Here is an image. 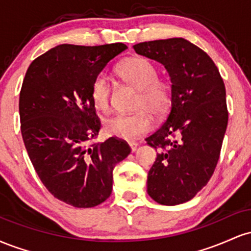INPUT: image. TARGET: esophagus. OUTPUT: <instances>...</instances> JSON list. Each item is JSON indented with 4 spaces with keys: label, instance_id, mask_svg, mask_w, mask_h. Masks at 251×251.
Returning a JSON list of instances; mask_svg holds the SVG:
<instances>
[{
    "label": "esophagus",
    "instance_id": "34e87169",
    "mask_svg": "<svg viewBox=\"0 0 251 251\" xmlns=\"http://www.w3.org/2000/svg\"><path fill=\"white\" fill-rule=\"evenodd\" d=\"M128 144H129V148H131V150H132V152H134L138 148V144L135 142H129Z\"/></svg>",
    "mask_w": 251,
    "mask_h": 251
}]
</instances>
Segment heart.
<instances>
[{
    "label": "heart",
    "mask_w": 251,
    "mask_h": 251,
    "mask_svg": "<svg viewBox=\"0 0 251 251\" xmlns=\"http://www.w3.org/2000/svg\"><path fill=\"white\" fill-rule=\"evenodd\" d=\"M117 74L123 81L139 91L133 114H119L105 124L108 134L124 140H133L150 131L152 126L150 114L160 117L169 111L172 101L171 86L158 77L157 67L143 57H132L120 63ZM91 98L94 106L107 112L111 106V83L103 73L98 74L92 82Z\"/></svg>",
    "instance_id": "1"
}]
</instances>
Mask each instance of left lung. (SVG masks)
Returning <instances> with one entry per match:
<instances>
[{"mask_svg":"<svg viewBox=\"0 0 251 251\" xmlns=\"http://www.w3.org/2000/svg\"><path fill=\"white\" fill-rule=\"evenodd\" d=\"M135 53L164 65L172 101L165 123L146 138L160 149L148 194L163 205L185 203L214 174L227 126L226 86L211 57L181 37L137 43Z\"/></svg>","mask_w":251,"mask_h":251,"instance_id":"8db88e82","label":"left lung"}]
</instances>
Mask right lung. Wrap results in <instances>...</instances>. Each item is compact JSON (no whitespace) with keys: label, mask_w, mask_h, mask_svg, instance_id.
<instances>
[{"label":"right lung","mask_w":251,"mask_h":251,"mask_svg":"<svg viewBox=\"0 0 251 251\" xmlns=\"http://www.w3.org/2000/svg\"><path fill=\"white\" fill-rule=\"evenodd\" d=\"M126 48L124 43L56 46L30 63L22 83L20 120L30 162L48 191L75 208L107 200L114 166L131 152L117 137L92 143L101 127L92 82Z\"/></svg>","instance_id":"add662e5"}]
</instances>
